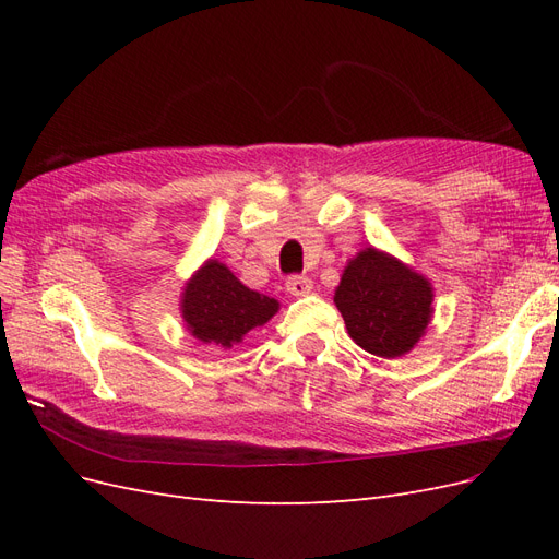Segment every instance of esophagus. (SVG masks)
<instances>
[{"instance_id": "34e87169", "label": "esophagus", "mask_w": 559, "mask_h": 559, "mask_svg": "<svg viewBox=\"0 0 559 559\" xmlns=\"http://www.w3.org/2000/svg\"><path fill=\"white\" fill-rule=\"evenodd\" d=\"M312 286H314L312 280L306 275H292L286 280V292L292 296H308L312 292Z\"/></svg>"}]
</instances>
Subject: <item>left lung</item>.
Segmentation results:
<instances>
[{"instance_id":"obj_1","label":"left lung","mask_w":559,"mask_h":559,"mask_svg":"<svg viewBox=\"0 0 559 559\" xmlns=\"http://www.w3.org/2000/svg\"><path fill=\"white\" fill-rule=\"evenodd\" d=\"M347 333L382 359L403 357L425 335L433 314L431 282L376 247L361 249L333 296Z\"/></svg>"}]
</instances>
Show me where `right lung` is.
Segmentation results:
<instances>
[{
  "label": "right lung",
  "instance_id": "add662e5",
  "mask_svg": "<svg viewBox=\"0 0 559 559\" xmlns=\"http://www.w3.org/2000/svg\"><path fill=\"white\" fill-rule=\"evenodd\" d=\"M280 302L251 292L230 270L214 259L205 261L186 282L181 294V317L186 329L200 343L224 349L242 343V337L275 317Z\"/></svg>",
  "mask_w": 559,
  "mask_h": 559
}]
</instances>
